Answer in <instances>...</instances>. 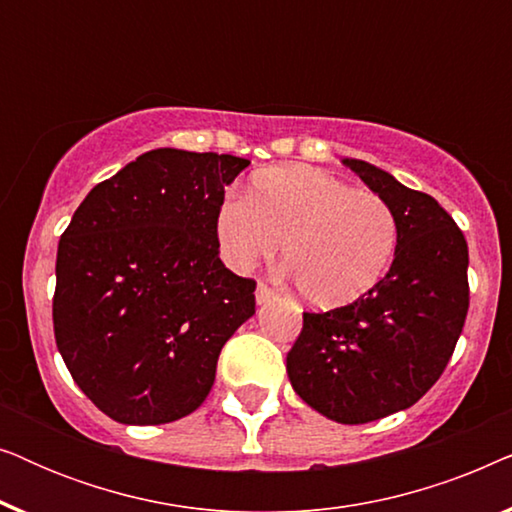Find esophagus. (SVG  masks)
<instances>
[{
	"instance_id": "esophagus-1",
	"label": "esophagus",
	"mask_w": 512,
	"mask_h": 512,
	"mask_svg": "<svg viewBox=\"0 0 512 512\" xmlns=\"http://www.w3.org/2000/svg\"><path fill=\"white\" fill-rule=\"evenodd\" d=\"M275 298H277L275 291L268 289V286H265V284H258V286H256V303H258V305L272 303V300H275Z\"/></svg>"
}]
</instances>
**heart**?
Returning <instances> with one entry per match:
<instances>
[{
	"label": "heart",
	"mask_w": 512,
	"mask_h": 512,
	"mask_svg": "<svg viewBox=\"0 0 512 512\" xmlns=\"http://www.w3.org/2000/svg\"><path fill=\"white\" fill-rule=\"evenodd\" d=\"M230 268L249 270L282 242L298 296L319 310L352 305L387 272L398 242L394 209L314 167H268L249 181L247 200H223L214 221Z\"/></svg>",
	"instance_id": "1"
}]
</instances>
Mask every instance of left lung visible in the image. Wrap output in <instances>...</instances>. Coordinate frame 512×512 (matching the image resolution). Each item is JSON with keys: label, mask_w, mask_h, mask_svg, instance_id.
I'll return each mask as SVG.
<instances>
[{"label": "left lung", "mask_w": 512, "mask_h": 512, "mask_svg": "<svg viewBox=\"0 0 512 512\" xmlns=\"http://www.w3.org/2000/svg\"><path fill=\"white\" fill-rule=\"evenodd\" d=\"M342 163L394 209V263L356 303L303 314L286 373L319 415L366 424L415 405L443 375L468 312V247L431 195L366 160Z\"/></svg>", "instance_id": "left-lung-1"}]
</instances>
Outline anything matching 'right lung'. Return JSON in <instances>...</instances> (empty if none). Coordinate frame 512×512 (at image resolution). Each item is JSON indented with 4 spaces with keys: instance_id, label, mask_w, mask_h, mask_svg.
Masks as SVG:
<instances>
[{
    "instance_id": "obj_1",
    "label": "right lung",
    "mask_w": 512,
    "mask_h": 512,
    "mask_svg": "<svg viewBox=\"0 0 512 512\" xmlns=\"http://www.w3.org/2000/svg\"><path fill=\"white\" fill-rule=\"evenodd\" d=\"M228 153L153 149L97 184L58 244L53 328L79 389L114 422L167 424L212 391L230 335L256 312L254 279L219 258Z\"/></svg>"
}]
</instances>
